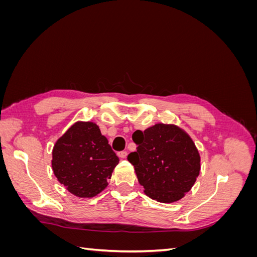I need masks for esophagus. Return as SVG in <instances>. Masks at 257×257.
Returning <instances> with one entry per match:
<instances>
[{
    "label": "esophagus",
    "mask_w": 257,
    "mask_h": 257,
    "mask_svg": "<svg viewBox=\"0 0 257 257\" xmlns=\"http://www.w3.org/2000/svg\"><path fill=\"white\" fill-rule=\"evenodd\" d=\"M126 155H127V151H120V152H118V157L121 158V159H125Z\"/></svg>",
    "instance_id": "obj_1"
}]
</instances>
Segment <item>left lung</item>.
Instances as JSON below:
<instances>
[{"label":"left lung","mask_w":257,"mask_h":257,"mask_svg":"<svg viewBox=\"0 0 257 257\" xmlns=\"http://www.w3.org/2000/svg\"><path fill=\"white\" fill-rule=\"evenodd\" d=\"M133 141L137 151L127 160L146 195L164 204L184 197L200 172V155L190 135L175 124L158 123L136 131Z\"/></svg>","instance_id":"8db88e82"}]
</instances>
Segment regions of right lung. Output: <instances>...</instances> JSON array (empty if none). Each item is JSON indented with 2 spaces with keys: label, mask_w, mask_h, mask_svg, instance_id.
Wrapping results in <instances>:
<instances>
[{
  "label": "right lung",
  "mask_w": 257,
  "mask_h": 257,
  "mask_svg": "<svg viewBox=\"0 0 257 257\" xmlns=\"http://www.w3.org/2000/svg\"><path fill=\"white\" fill-rule=\"evenodd\" d=\"M118 163L107 138L90 121L74 123L52 149L54 176L77 197H94L105 190Z\"/></svg>",
  "instance_id": "add662e5"
}]
</instances>
